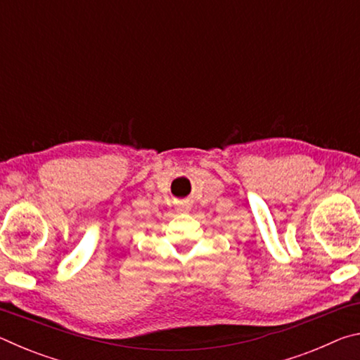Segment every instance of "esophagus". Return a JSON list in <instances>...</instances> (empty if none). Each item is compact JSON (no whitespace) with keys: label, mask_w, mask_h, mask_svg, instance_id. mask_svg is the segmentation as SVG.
<instances>
[{"label":"esophagus","mask_w":360,"mask_h":360,"mask_svg":"<svg viewBox=\"0 0 360 360\" xmlns=\"http://www.w3.org/2000/svg\"><path fill=\"white\" fill-rule=\"evenodd\" d=\"M191 210H192V203H191V200H181V202H178V205H176V211L188 212Z\"/></svg>","instance_id":"obj_1"}]
</instances>
